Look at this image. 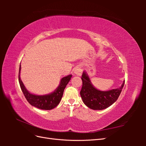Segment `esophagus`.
<instances>
[{"instance_id":"34e87169","label":"esophagus","mask_w":146,"mask_h":146,"mask_svg":"<svg viewBox=\"0 0 146 146\" xmlns=\"http://www.w3.org/2000/svg\"><path fill=\"white\" fill-rule=\"evenodd\" d=\"M82 69L80 67H77L74 69V74L76 75L77 76H80L82 75Z\"/></svg>"}]
</instances>
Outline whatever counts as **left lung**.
<instances>
[{
  "mask_svg": "<svg viewBox=\"0 0 146 146\" xmlns=\"http://www.w3.org/2000/svg\"><path fill=\"white\" fill-rule=\"evenodd\" d=\"M83 82L80 96L83 103L88 107L94 110H102L109 107L117 100L124 85L125 81L120 88L102 91L92 85L89 76L84 71L82 76Z\"/></svg>",
  "mask_w": 146,
  "mask_h": 146,
  "instance_id": "obj_1",
  "label": "left lung"
}]
</instances>
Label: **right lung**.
I'll use <instances>...</instances> for the list:
<instances>
[{"label": "right lung", "mask_w": 146, "mask_h": 146, "mask_svg": "<svg viewBox=\"0 0 146 146\" xmlns=\"http://www.w3.org/2000/svg\"><path fill=\"white\" fill-rule=\"evenodd\" d=\"M21 66H19V82L21 88L23 91L25 98L29 102V103L32 105L33 107H36L39 109L49 110L55 108L60 103V102L62 98L63 95V92L66 85L70 80L72 77V75H69L61 78L59 86L57 87L56 89L52 92V93L39 96L35 95L30 93L29 91L26 89L23 82L21 80L20 77V71Z\"/></svg>", "instance_id": "add662e5"}]
</instances>
